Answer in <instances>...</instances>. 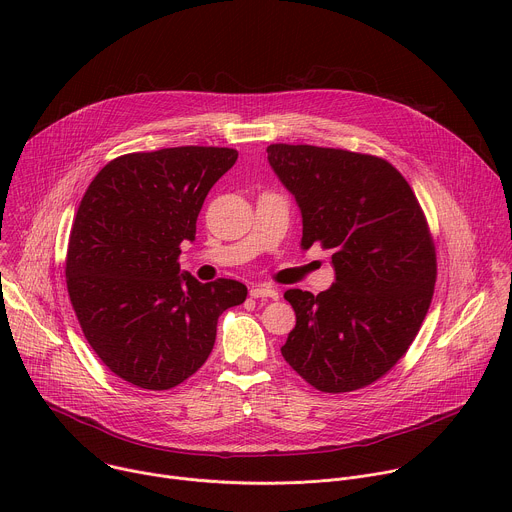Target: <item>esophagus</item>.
<instances>
[{
    "label": "esophagus",
    "mask_w": 512,
    "mask_h": 512,
    "mask_svg": "<svg viewBox=\"0 0 512 512\" xmlns=\"http://www.w3.org/2000/svg\"><path fill=\"white\" fill-rule=\"evenodd\" d=\"M251 298H271V300H277V289H273V287H269V285H253L251 287Z\"/></svg>",
    "instance_id": "obj_1"
}]
</instances>
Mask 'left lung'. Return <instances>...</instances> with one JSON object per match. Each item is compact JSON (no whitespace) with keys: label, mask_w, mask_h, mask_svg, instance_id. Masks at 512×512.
I'll return each instance as SVG.
<instances>
[{"label":"left lung","mask_w":512,"mask_h":512,"mask_svg":"<svg viewBox=\"0 0 512 512\" xmlns=\"http://www.w3.org/2000/svg\"><path fill=\"white\" fill-rule=\"evenodd\" d=\"M267 160L296 196L302 249L330 251L328 291L287 289L296 328L285 362L322 393H350L405 356L429 310L437 277L423 208L387 160L340 148L271 143Z\"/></svg>","instance_id":"obj_1"}]
</instances>
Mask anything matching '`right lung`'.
I'll use <instances>...</instances> for the list:
<instances>
[{
  "label": "right lung",
  "mask_w": 512,
  "mask_h": 512,
  "mask_svg": "<svg viewBox=\"0 0 512 512\" xmlns=\"http://www.w3.org/2000/svg\"><path fill=\"white\" fill-rule=\"evenodd\" d=\"M239 152L182 145L111 160L89 184L66 249V289L105 367L145 391L192 377L216 340V322L247 298L235 279L180 275L184 241L214 182Z\"/></svg>",
  "instance_id": "right-lung-1"
}]
</instances>
